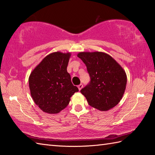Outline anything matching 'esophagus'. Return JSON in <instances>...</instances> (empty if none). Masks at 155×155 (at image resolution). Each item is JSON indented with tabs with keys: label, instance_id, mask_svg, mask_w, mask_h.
I'll list each match as a JSON object with an SVG mask.
<instances>
[{
	"label": "esophagus",
	"instance_id": "esophagus-1",
	"mask_svg": "<svg viewBox=\"0 0 155 155\" xmlns=\"http://www.w3.org/2000/svg\"><path fill=\"white\" fill-rule=\"evenodd\" d=\"M83 84H80V85H78V90H79V91H81V89L83 88Z\"/></svg>",
	"mask_w": 155,
	"mask_h": 155
}]
</instances>
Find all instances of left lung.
I'll use <instances>...</instances> for the list:
<instances>
[{"label": "left lung", "mask_w": 155, "mask_h": 155, "mask_svg": "<svg viewBox=\"0 0 155 155\" xmlns=\"http://www.w3.org/2000/svg\"><path fill=\"white\" fill-rule=\"evenodd\" d=\"M90 83L81 90L89 104L101 111L114 108L122 99L127 85L125 71L110 55L99 51L80 52Z\"/></svg>", "instance_id": "obj_1"}]
</instances>
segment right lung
Wrapping results in <instances>:
<instances>
[{
	"instance_id": "obj_1",
	"label": "right lung",
	"mask_w": 155,
	"mask_h": 155,
	"mask_svg": "<svg viewBox=\"0 0 155 155\" xmlns=\"http://www.w3.org/2000/svg\"><path fill=\"white\" fill-rule=\"evenodd\" d=\"M70 55V53L60 51L50 53L30 73L31 96L46 113H59L68 105L72 95L78 91L67 72Z\"/></svg>"
}]
</instances>
